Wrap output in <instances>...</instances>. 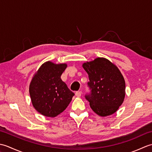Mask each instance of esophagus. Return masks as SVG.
I'll use <instances>...</instances> for the list:
<instances>
[{
	"mask_svg": "<svg viewBox=\"0 0 152 152\" xmlns=\"http://www.w3.org/2000/svg\"><path fill=\"white\" fill-rule=\"evenodd\" d=\"M75 95L76 96H78V97H80V96H81V95H82V91H76Z\"/></svg>",
	"mask_w": 152,
	"mask_h": 152,
	"instance_id": "1",
	"label": "esophagus"
}]
</instances>
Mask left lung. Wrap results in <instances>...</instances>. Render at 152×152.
I'll return each mask as SVG.
<instances>
[{
	"label": "left lung",
	"instance_id": "obj_1",
	"mask_svg": "<svg viewBox=\"0 0 152 152\" xmlns=\"http://www.w3.org/2000/svg\"><path fill=\"white\" fill-rule=\"evenodd\" d=\"M88 74L90 91L85 98L96 114L106 116L114 114L124 102L125 83L117 66L104 58H96L83 64Z\"/></svg>",
	"mask_w": 152,
	"mask_h": 152
}]
</instances>
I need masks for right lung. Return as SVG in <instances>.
Masks as SVG:
<instances>
[{
    "label": "right lung",
    "instance_id": "obj_1",
    "mask_svg": "<svg viewBox=\"0 0 152 152\" xmlns=\"http://www.w3.org/2000/svg\"><path fill=\"white\" fill-rule=\"evenodd\" d=\"M66 64L44 63L31 82L29 93L34 108L47 117H56L69 104L74 93L61 79Z\"/></svg>",
    "mask_w": 152,
    "mask_h": 152
}]
</instances>
